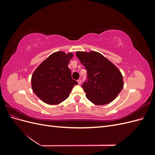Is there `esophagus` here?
<instances>
[{
	"label": "esophagus",
	"instance_id": "obj_1",
	"mask_svg": "<svg viewBox=\"0 0 155 155\" xmlns=\"http://www.w3.org/2000/svg\"><path fill=\"white\" fill-rule=\"evenodd\" d=\"M78 83L79 85H80V84L81 83V79H78Z\"/></svg>",
	"mask_w": 155,
	"mask_h": 155
}]
</instances>
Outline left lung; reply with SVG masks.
<instances>
[{
  "instance_id": "left-lung-1",
  "label": "left lung",
  "mask_w": 155,
  "mask_h": 155,
  "mask_svg": "<svg viewBox=\"0 0 155 155\" xmlns=\"http://www.w3.org/2000/svg\"><path fill=\"white\" fill-rule=\"evenodd\" d=\"M76 56L87 71V81L82 87L87 99L103 105L112 102L124 87L120 70L104 55L95 51H78Z\"/></svg>"
}]
</instances>
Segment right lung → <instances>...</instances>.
Here are the masks:
<instances>
[{
	"mask_svg": "<svg viewBox=\"0 0 155 155\" xmlns=\"http://www.w3.org/2000/svg\"><path fill=\"white\" fill-rule=\"evenodd\" d=\"M73 54L56 51L42 62L31 79L33 91L41 100L48 105H58L69 97L78 82L72 79L68 64Z\"/></svg>",
	"mask_w": 155,
	"mask_h": 155,
	"instance_id": "1",
	"label": "right lung"
}]
</instances>
